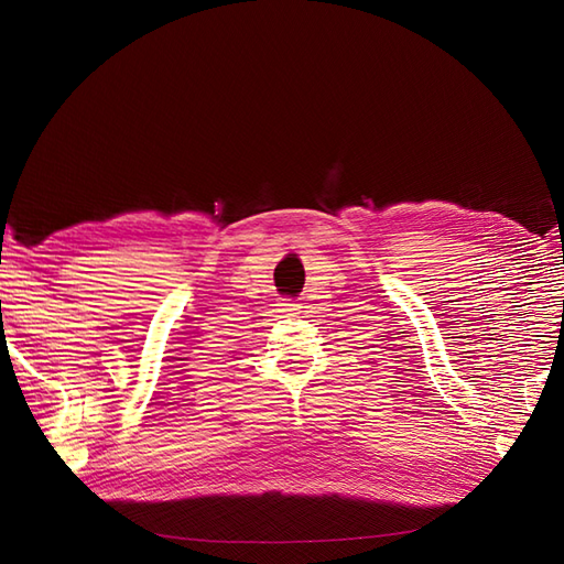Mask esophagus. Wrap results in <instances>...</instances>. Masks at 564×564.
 Masks as SVG:
<instances>
[{"mask_svg":"<svg viewBox=\"0 0 564 564\" xmlns=\"http://www.w3.org/2000/svg\"><path fill=\"white\" fill-rule=\"evenodd\" d=\"M301 303H282V313L284 315H301Z\"/></svg>","mask_w":564,"mask_h":564,"instance_id":"obj_1","label":"esophagus"}]
</instances>
